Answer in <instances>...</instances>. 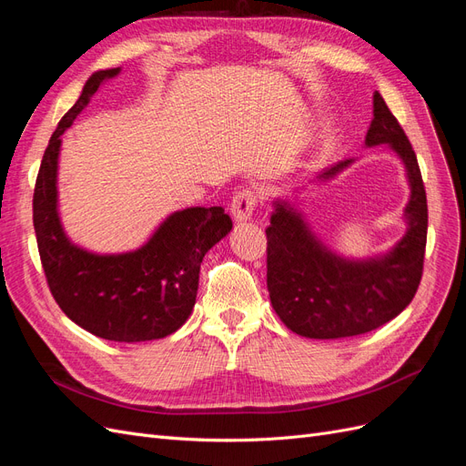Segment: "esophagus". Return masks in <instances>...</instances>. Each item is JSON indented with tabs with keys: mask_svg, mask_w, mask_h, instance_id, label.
<instances>
[{
	"mask_svg": "<svg viewBox=\"0 0 466 466\" xmlns=\"http://www.w3.org/2000/svg\"><path fill=\"white\" fill-rule=\"evenodd\" d=\"M255 208H257V196H255V192L245 188V190L237 192L233 196L231 216H233L235 221H247V219H250Z\"/></svg>",
	"mask_w": 466,
	"mask_h": 466,
	"instance_id": "34e87169",
	"label": "esophagus"
}]
</instances>
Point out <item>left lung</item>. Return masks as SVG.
<instances>
[{
    "instance_id": "obj_1",
    "label": "left lung",
    "mask_w": 466,
    "mask_h": 466,
    "mask_svg": "<svg viewBox=\"0 0 466 466\" xmlns=\"http://www.w3.org/2000/svg\"><path fill=\"white\" fill-rule=\"evenodd\" d=\"M387 144L406 168L410 198L404 208L406 233L385 255L344 258L311 231L298 202L276 198L268 237V274L274 311L289 330L332 340L383 327L414 299L424 268L428 202L416 153L399 120L373 95V120L365 146ZM354 159L327 168L320 182L342 173Z\"/></svg>"
}]
</instances>
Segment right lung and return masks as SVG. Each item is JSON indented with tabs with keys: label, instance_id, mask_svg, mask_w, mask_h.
Returning <instances> with one entry per match:
<instances>
[{
	"label": "right lung",
	"instance_id": "obj_1",
	"mask_svg": "<svg viewBox=\"0 0 466 466\" xmlns=\"http://www.w3.org/2000/svg\"><path fill=\"white\" fill-rule=\"evenodd\" d=\"M120 67L95 72L52 134L33 196V223L48 288L81 329L112 342H147L178 330L190 317L206 252L233 228L221 206L187 208L168 216L147 243L98 255L69 241L58 214L62 134Z\"/></svg>",
	"mask_w": 466,
	"mask_h": 466
}]
</instances>
